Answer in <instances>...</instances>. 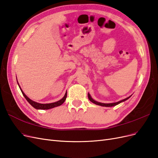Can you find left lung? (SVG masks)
Wrapping results in <instances>:
<instances>
[{
    "mask_svg": "<svg viewBox=\"0 0 158 158\" xmlns=\"http://www.w3.org/2000/svg\"><path fill=\"white\" fill-rule=\"evenodd\" d=\"M88 98H89L90 102H92V103H95V104H96V105H98V106H103V107H113V106H117V105H118V104H119V103H121V102H123L126 101V100H127L128 98H130L131 97V96H129V97H128V98H125V99H124L121 100V101H119V102H116V103H100V102H96V101H95V100L93 99L92 98V97H91V95H89V94H88Z\"/></svg>",
    "mask_w": 158,
    "mask_h": 158,
    "instance_id": "8db88e82",
    "label": "left lung"
}]
</instances>
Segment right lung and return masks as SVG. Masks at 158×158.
<instances>
[{
    "label": "right lung",
    "instance_id": "1",
    "mask_svg": "<svg viewBox=\"0 0 158 158\" xmlns=\"http://www.w3.org/2000/svg\"><path fill=\"white\" fill-rule=\"evenodd\" d=\"M17 82H18V81H17ZM18 85H19V84H18ZM19 87H20V85H19ZM20 90H21V92H22L23 96H24V98L28 102V103H29L32 107L35 108L36 109H52V108L55 107L60 106V105H62L64 102V101L66 100V96H67V92H66L64 96L60 100H59V101L54 102V103H51L43 104V103H37L35 102L32 101L31 99H30L29 98L26 96V94L23 93V92L21 88H20Z\"/></svg>",
    "mask_w": 158,
    "mask_h": 158
}]
</instances>
